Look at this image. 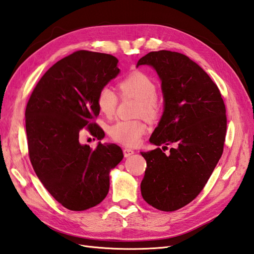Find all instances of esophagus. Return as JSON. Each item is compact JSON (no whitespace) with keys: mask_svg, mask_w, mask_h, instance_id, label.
<instances>
[{"mask_svg":"<svg viewBox=\"0 0 254 254\" xmlns=\"http://www.w3.org/2000/svg\"><path fill=\"white\" fill-rule=\"evenodd\" d=\"M133 153H134V151L132 150V149H129V148H125V149H123V154H125L126 158H128L129 155H132Z\"/></svg>","mask_w":254,"mask_h":254,"instance_id":"obj_1","label":"esophagus"}]
</instances>
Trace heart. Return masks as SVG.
<instances>
[{
    "label": "heart",
    "instance_id": "obj_1",
    "mask_svg": "<svg viewBox=\"0 0 254 254\" xmlns=\"http://www.w3.org/2000/svg\"><path fill=\"white\" fill-rule=\"evenodd\" d=\"M118 87L122 97H133L138 101V115L144 116L147 119L157 118L160 112V105L157 100V84L144 71H132L123 78ZM118 101V95L109 87L102 88L96 97L101 113L107 117L115 114ZM146 131L147 126L144 122L121 120L112 126L109 133L117 142L127 147H134L139 144L141 136Z\"/></svg>",
    "mask_w": 254,
    "mask_h": 254
}]
</instances>
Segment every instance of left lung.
<instances>
[{
  "label": "left lung",
  "mask_w": 254,
  "mask_h": 254,
  "mask_svg": "<svg viewBox=\"0 0 254 254\" xmlns=\"http://www.w3.org/2000/svg\"><path fill=\"white\" fill-rule=\"evenodd\" d=\"M139 65L157 70L164 97L163 115L149 140L165 148L175 145L167 155L161 148L140 152L147 162L141 195L159 210L175 211L204 189L222 155L225 105L217 84L189 57L151 51Z\"/></svg>",
  "instance_id": "obj_1"
}]
</instances>
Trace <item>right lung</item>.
<instances>
[{
	"label": "right lung",
	"instance_id": "add662e5",
	"mask_svg": "<svg viewBox=\"0 0 254 254\" xmlns=\"http://www.w3.org/2000/svg\"><path fill=\"white\" fill-rule=\"evenodd\" d=\"M112 55L78 50L54 64L32 92L25 108L29 155L38 179L69 210L94 207L106 197L109 173L123 159L115 144L81 145L83 127L97 139L99 91L119 74Z\"/></svg>",
	"mask_w": 254,
	"mask_h": 254
}]
</instances>
